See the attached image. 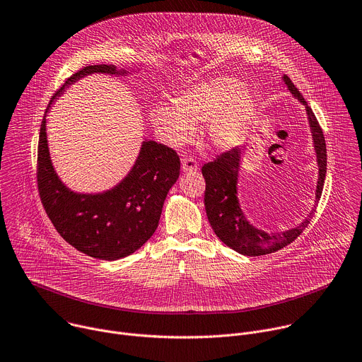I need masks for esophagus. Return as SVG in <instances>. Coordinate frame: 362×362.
Here are the masks:
<instances>
[{"instance_id": "obj_1", "label": "esophagus", "mask_w": 362, "mask_h": 362, "mask_svg": "<svg viewBox=\"0 0 362 362\" xmlns=\"http://www.w3.org/2000/svg\"><path fill=\"white\" fill-rule=\"evenodd\" d=\"M181 170H182L184 173H197L198 164H197V161H195L194 158H191V157H184V158L181 160Z\"/></svg>"}]
</instances>
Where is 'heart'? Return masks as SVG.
Instances as JSON below:
<instances>
[{"label": "heart", "mask_w": 362, "mask_h": 362, "mask_svg": "<svg viewBox=\"0 0 362 362\" xmlns=\"http://www.w3.org/2000/svg\"><path fill=\"white\" fill-rule=\"evenodd\" d=\"M171 103H158L151 121L170 146L192 141L198 125L206 124L209 146L228 151L241 142L255 112V100L233 77H214L182 90Z\"/></svg>", "instance_id": "b5f03b06"}]
</instances>
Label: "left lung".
Returning a JSON list of instances; mask_svg holds the SVG:
<instances>
[{"label":"left lung","instance_id":"obj_1","mask_svg":"<svg viewBox=\"0 0 362 362\" xmlns=\"http://www.w3.org/2000/svg\"><path fill=\"white\" fill-rule=\"evenodd\" d=\"M281 78L290 94L305 107L315 161L318 167L315 201L305 218L296 227L276 234H268L248 220L238 198V182L241 175L243 156L240 147L224 153L215 161L208 163L202 167V175L206 184L204 204L208 221L214 233L226 245H228L238 254L248 257H258L275 252L286 247L288 244H291L307 228L315 212V206L321 198L327 174V147L322 129L313 110L308 107L307 101L296 88L293 81L286 76H282Z\"/></svg>","mask_w":362,"mask_h":362}]
</instances>
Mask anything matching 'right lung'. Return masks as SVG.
Instances as JSON below:
<instances>
[{"label":"right lung","instance_id":"obj_1","mask_svg":"<svg viewBox=\"0 0 362 362\" xmlns=\"http://www.w3.org/2000/svg\"><path fill=\"white\" fill-rule=\"evenodd\" d=\"M91 74L128 77L132 72L110 64L88 65L51 98L40 129L38 189L51 223L68 244L93 258L115 261L139 250L156 233L167 194L180 177V157L164 144L144 139L134 165L114 187L100 192L66 187L51 160L47 115L69 86Z\"/></svg>","mask_w":362,"mask_h":362}]
</instances>
